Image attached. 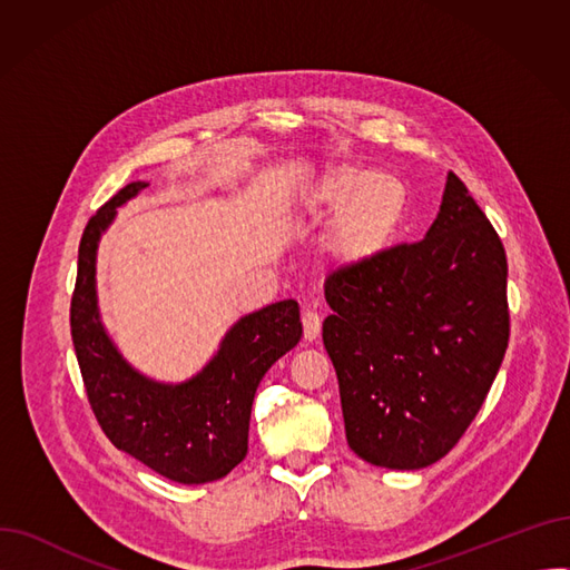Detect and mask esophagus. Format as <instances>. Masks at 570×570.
I'll list each match as a JSON object with an SVG mask.
<instances>
[{"instance_id":"obj_1","label":"esophagus","mask_w":570,"mask_h":570,"mask_svg":"<svg viewBox=\"0 0 570 570\" xmlns=\"http://www.w3.org/2000/svg\"><path fill=\"white\" fill-rule=\"evenodd\" d=\"M303 327H305V340L314 342L321 335V314L314 309L303 312Z\"/></svg>"}]
</instances>
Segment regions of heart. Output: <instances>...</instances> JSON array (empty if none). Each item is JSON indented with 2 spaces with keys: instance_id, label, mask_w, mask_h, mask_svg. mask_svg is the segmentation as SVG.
Segmentation results:
<instances>
[{
  "instance_id": "1",
  "label": "heart",
  "mask_w": 570,
  "mask_h": 570,
  "mask_svg": "<svg viewBox=\"0 0 570 570\" xmlns=\"http://www.w3.org/2000/svg\"><path fill=\"white\" fill-rule=\"evenodd\" d=\"M323 215L344 213L333 247L344 261H367L393 243L406 213V187L391 173L337 168L314 194Z\"/></svg>"
}]
</instances>
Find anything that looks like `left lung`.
Masks as SVG:
<instances>
[{
	"mask_svg": "<svg viewBox=\"0 0 570 570\" xmlns=\"http://www.w3.org/2000/svg\"><path fill=\"white\" fill-rule=\"evenodd\" d=\"M501 239L448 173L421 243L395 245L325 279L323 344L346 441L374 466L423 469L481 411L511 335Z\"/></svg>",
	"mask_w": 570,
	"mask_h": 570,
	"instance_id": "8db88e82",
	"label": "left lung"
}]
</instances>
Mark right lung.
<instances>
[{
    "instance_id": "1",
    "label": "right lung",
    "mask_w": 570,
    "mask_h": 570,
    "mask_svg": "<svg viewBox=\"0 0 570 570\" xmlns=\"http://www.w3.org/2000/svg\"><path fill=\"white\" fill-rule=\"evenodd\" d=\"M145 187L131 183L119 189L82 230L71 297L73 348L89 406L115 448L168 481L213 483L245 460L256 387L301 342V307L282 301L243 316L213 361L185 383H159L136 372L104 331L95 275L101 233L117 207Z\"/></svg>"
}]
</instances>
